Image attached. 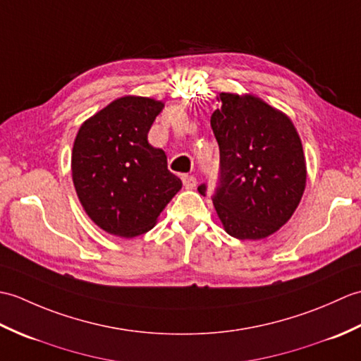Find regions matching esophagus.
Returning <instances> with one entry per match:
<instances>
[{
    "label": "esophagus",
    "instance_id": "1",
    "mask_svg": "<svg viewBox=\"0 0 361 361\" xmlns=\"http://www.w3.org/2000/svg\"><path fill=\"white\" fill-rule=\"evenodd\" d=\"M183 185H185L186 189H195L197 186V178L194 175H183Z\"/></svg>",
    "mask_w": 361,
    "mask_h": 361
}]
</instances>
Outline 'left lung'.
I'll use <instances>...</instances> for the list:
<instances>
[{"label":"left lung","instance_id":"1","mask_svg":"<svg viewBox=\"0 0 361 361\" xmlns=\"http://www.w3.org/2000/svg\"><path fill=\"white\" fill-rule=\"evenodd\" d=\"M211 127L220 149L212 203L225 231L240 240L274 234L301 202L307 167L293 122L255 94L220 93ZM206 194V186H198Z\"/></svg>","mask_w":361,"mask_h":361}]
</instances>
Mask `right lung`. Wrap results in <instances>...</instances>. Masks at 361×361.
I'll list each match as a JSON object with an SVG mask.
<instances>
[{"instance_id":"add662e5","label":"right lung","mask_w":361,"mask_h":361,"mask_svg":"<svg viewBox=\"0 0 361 361\" xmlns=\"http://www.w3.org/2000/svg\"><path fill=\"white\" fill-rule=\"evenodd\" d=\"M163 109L164 102L152 97H119L88 118L75 135V192L105 233L126 239L147 233L183 186L167 169L164 150L147 141Z\"/></svg>"}]
</instances>
